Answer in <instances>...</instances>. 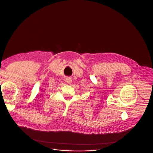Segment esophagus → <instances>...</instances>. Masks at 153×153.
Returning a JSON list of instances; mask_svg holds the SVG:
<instances>
[{
	"label": "esophagus",
	"instance_id": "obj_1",
	"mask_svg": "<svg viewBox=\"0 0 153 153\" xmlns=\"http://www.w3.org/2000/svg\"><path fill=\"white\" fill-rule=\"evenodd\" d=\"M65 80H66V82L68 83H70L71 82V79L70 77H67L66 79H65Z\"/></svg>",
	"mask_w": 153,
	"mask_h": 153
}]
</instances>
